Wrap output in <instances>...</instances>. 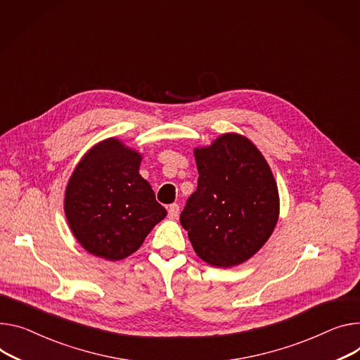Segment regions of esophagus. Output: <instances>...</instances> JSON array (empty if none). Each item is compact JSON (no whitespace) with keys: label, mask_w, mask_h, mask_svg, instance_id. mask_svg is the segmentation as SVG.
Returning <instances> with one entry per match:
<instances>
[{"label":"esophagus","mask_w":360,"mask_h":360,"mask_svg":"<svg viewBox=\"0 0 360 360\" xmlns=\"http://www.w3.org/2000/svg\"><path fill=\"white\" fill-rule=\"evenodd\" d=\"M179 213H180V206L177 203H173L169 206V217L170 219H177Z\"/></svg>","instance_id":"obj_1"}]
</instances>
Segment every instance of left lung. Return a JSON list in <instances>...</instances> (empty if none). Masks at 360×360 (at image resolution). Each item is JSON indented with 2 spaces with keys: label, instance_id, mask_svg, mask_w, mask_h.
<instances>
[{
  "label": "left lung",
  "instance_id": "1",
  "mask_svg": "<svg viewBox=\"0 0 360 360\" xmlns=\"http://www.w3.org/2000/svg\"><path fill=\"white\" fill-rule=\"evenodd\" d=\"M198 187L180 224L193 250L219 268L239 265L271 236L280 213L278 188L259 150L238 134H224L195 150Z\"/></svg>",
  "mask_w": 360,
  "mask_h": 360
}]
</instances>
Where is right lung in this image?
Returning <instances> with one entry per match:
<instances>
[{"mask_svg": "<svg viewBox=\"0 0 360 360\" xmlns=\"http://www.w3.org/2000/svg\"><path fill=\"white\" fill-rule=\"evenodd\" d=\"M140 162L136 151L109 138L75 169L65 212L75 238L92 255L109 261L127 258L167 214L138 173Z\"/></svg>", "mask_w": 360, "mask_h": 360, "instance_id": "1", "label": "right lung"}]
</instances>
